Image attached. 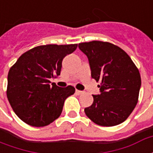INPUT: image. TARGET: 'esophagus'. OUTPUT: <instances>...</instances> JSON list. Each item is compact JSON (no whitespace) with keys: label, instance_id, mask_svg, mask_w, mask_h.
Instances as JSON below:
<instances>
[{"label":"esophagus","instance_id":"1","mask_svg":"<svg viewBox=\"0 0 153 153\" xmlns=\"http://www.w3.org/2000/svg\"><path fill=\"white\" fill-rule=\"evenodd\" d=\"M75 93H76V94H78V95H82V94H83V91H80V90H78L76 89V91H75Z\"/></svg>","mask_w":153,"mask_h":153}]
</instances>
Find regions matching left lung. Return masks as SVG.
I'll return each instance as SVG.
<instances>
[{
	"label": "left lung",
	"mask_w": 153,
	"mask_h": 153,
	"mask_svg": "<svg viewBox=\"0 0 153 153\" xmlns=\"http://www.w3.org/2000/svg\"><path fill=\"white\" fill-rule=\"evenodd\" d=\"M89 60L92 78L101 82V94L93 95L92 106L85 114L101 126H115L130 115L138 101L141 77L138 68L125 51L102 41L79 44Z\"/></svg>",
	"instance_id": "1"
}]
</instances>
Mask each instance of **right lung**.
I'll list each match as a JSON object with an SVG mask.
<instances>
[{
	"instance_id": "right-lung-1",
	"label": "right lung",
	"mask_w": 153,
	"mask_h": 153,
	"mask_svg": "<svg viewBox=\"0 0 153 153\" xmlns=\"http://www.w3.org/2000/svg\"><path fill=\"white\" fill-rule=\"evenodd\" d=\"M77 47L78 44L38 46L22 54L10 67L6 95L13 111L25 123L43 127L60 116L65 100L75 88L50 84V79L60 75L64 57Z\"/></svg>"
}]
</instances>
